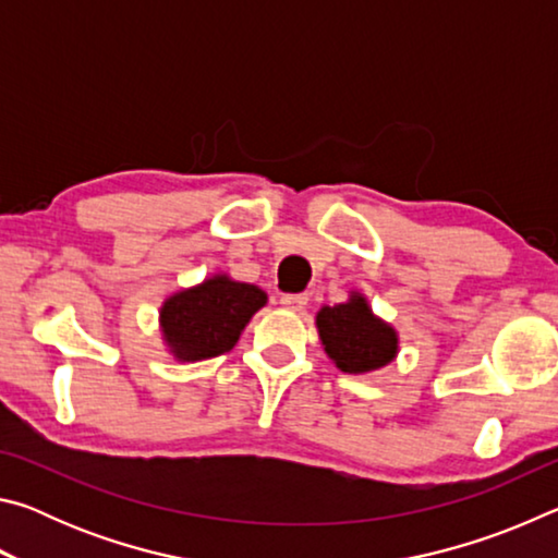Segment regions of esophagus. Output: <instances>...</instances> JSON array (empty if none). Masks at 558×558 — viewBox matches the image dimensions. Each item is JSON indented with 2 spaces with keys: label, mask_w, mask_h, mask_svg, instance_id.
Returning a JSON list of instances; mask_svg holds the SVG:
<instances>
[{
  "label": "esophagus",
  "mask_w": 558,
  "mask_h": 558,
  "mask_svg": "<svg viewBox=\"0 0 558 558\" xmlns=\"http://www.w3.org/2000/svg\"><path fill=\"white\" fill-rule=\"evenodd\" d=\"M280 305L288 307V310H295V313H298V310L307 305V295H305V292H290V295L280 298Z\"/></svg>",
  "instance_id": "1"
}]
</instances>
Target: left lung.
Wrapping results in <instances>:
<instances>
[{"instance_id": "8db88e82", "label": "left lung", "mask_w": 558, "mask_h": 558, "mask_svg": "<svg viewBox=\"0 0 558 558\" xmlns=\"http://www.w3.org/2000/svg\"><path fill=\"white\" fill-rule=\"evenodd\" d=\"M317 332L327 356L347 374L376 372L399 354L396 329L376 317L359 292H352L342 305L319 310Z\"/></svg>"}]
</instances>
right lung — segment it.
<instances>
[{
  "mask_svg": "<svg viewBox=\"0 0 558 558\" xmlns=\"http://www.w3.org/2000/svg\"><path fill=\"white\" fill-rule=\"evenodd\" d=\"M266 302V292L251 282L211 276L202 286L179 290L165 300L159 310L162 337L179 362L226 354Z\"/></svg>",
  "mask_w": 558,
  "mask_h": 558,
  "instance_id": "right-lung-1",
  "label": "right lung"
}]
</instances>
